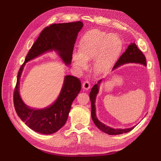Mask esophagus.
Here are the masks:
<instances>
[{
    "label": "esophagus",
    "mask_w": 161,
    "mask_h": 161,
    "mask_svg": "<svg viewBox=\"0 0 161 161\" xmlns=\"http://www.w3.org/2000/svg\"><path fill=\"white\" fill-rule=\"evenodd\" d=\"M90 82L88 80H85L83 82V83H82V88H83L84 90H88L90 89Z\"/></svg>",
    "instance_id": "1"
}]
</instances>
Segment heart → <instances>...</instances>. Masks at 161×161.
<instances>
[{
  "instance_id": "obj_1",
  "label": "heart",
  "mask_w": 161,
  "mask_h": 161,
  "mask_svg": "<svg viewBox=\"0 0 161 161\" xmlns=\"http://www.w3.org/2000/svg\"><path fill=\"white\" fill-rule=\"evenodd\" d=\"M121 50L122 43L118 36L93 29L82 36L79 52L73 53V60L76 66L85 69L88 62L95 60V70L99 74H103L115 65Z\"/></svg>"
}]
</instances>
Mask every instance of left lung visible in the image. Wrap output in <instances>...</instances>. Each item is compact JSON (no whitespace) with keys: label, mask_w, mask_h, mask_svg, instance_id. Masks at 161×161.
<instances>
[{"label":"left lung","mask_w":161,"mask_h":161,"mask_svg":"<svg viewBox=\"0 0 161 161\" xmlns=\"http://www.w3.org/2000/svg\"><path fill=\"white\" fill-rule=\"evenodd\" d=\"M127 63H140L141 64L147 66V60H146L145 56L143 54V53L138 49L137 46H136L134 43H131L130 45H129L125 52L120 56L118 60L117 61L115 64L114 65L113 68V70L121 65L127 64ZM101 80H100L98 82V83L92 86V88L91 89V91L90 92L89 94L90 100L91 103V117L92 121H93L95 125L100 130L109 135H118L129 132V131L132 130L134 128L135 126L126 129H114L109 127V126L106 125L103 123H101V121L97 119L95 114L96 109L95 103L97 95L98 94L99 92V84L101 83Z\"/></svg>","instance_id":"1"}]
</instances>
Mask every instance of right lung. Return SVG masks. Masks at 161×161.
Here are the masks:
<instances>
[{"mask_svg":"<svg viewBox=\"0 0 161 161\" xmlns=\"http://www.w3.org/2000/svg\"><path fill=\"white\" fill-rule=\"evenodd\" d=\"M82 26L81 21H76L54 23L45 27L31 46L19 70L13 95L14 109L21 119L36 132L53 134L65 124L72 102L80 91L81 82L75 76H66L60 93L54 103L44 109H32L23 103L19 92V80L23 68L28 61L53 50L58 52L65 64H70L78 33Z\"/></svg>","mask_w":161,"mask_h":161,"instance_id":"right-lung-1","label":"right lung"}]
</instances>
